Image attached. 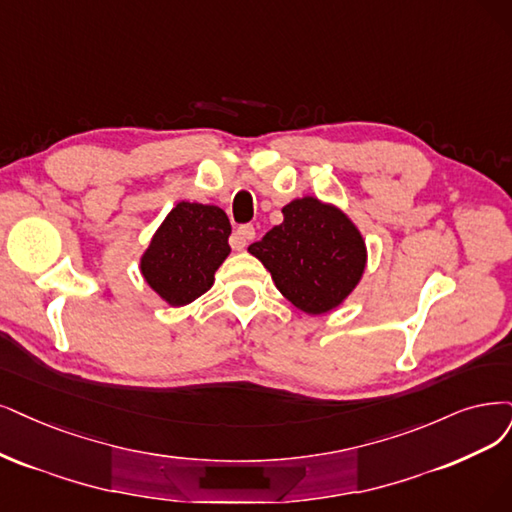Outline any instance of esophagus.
<instances>
[{
    "label": "esophagus",
    "mask_w": 512,
    "mask_h": 512,
    "mask_svg": "<svg viewBox=\"0 0 512 512\" xmlns=\"http://www.w3.org/2000/svg\"><path fill=\"white\" fill-rule=\"evenodd\" d=\"M253 238H255V227L253 225H240L236 234H234L236 249H244L246 242H251Z\"/></svg>",
    "instance_id": "1"
}]
</instances>
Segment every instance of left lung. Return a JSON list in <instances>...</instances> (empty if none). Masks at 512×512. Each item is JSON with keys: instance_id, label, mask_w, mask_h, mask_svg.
Returning a JSON list of instances; mask_svg holds the SVG:
<instances>
[{"instance_id": "left-lung-1", "label": "left lung", "mask_w": 512, "mask_h": 512, "mask_svg": "<svg viewBox=\"0 0 512 512\" xmlns=\"http://www.w3.org/2000/svg\"><path fill=\"white\" fill-rule=\"evenodd\" d=\"M285 221L249 246L278 291L308 314H325L352 293L367 251L354 223L335 206L306 196L282 208Z\"/></svg>"}]
</instances>
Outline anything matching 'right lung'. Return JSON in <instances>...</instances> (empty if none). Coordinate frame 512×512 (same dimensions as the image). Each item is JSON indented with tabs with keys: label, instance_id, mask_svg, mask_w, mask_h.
Instances as JSON below:
<instances>
[{
	"label": "right lung",
	"instance_id": "right-lung-1",
	"mask_svg": "<svg viewBox=\"0 0 512 512\" xmlns=\"http://www.w3.org/2000/svg\"><path fill=\"white\" fill-rule=\"evenodd\" d=\"M232 225L219 206L179 202L141 259L147 285L170 306H185L211 289L230 255Z\"/></svg>",
	"mask_w": 512,
	"mask_h": 512
}]
</instances>
